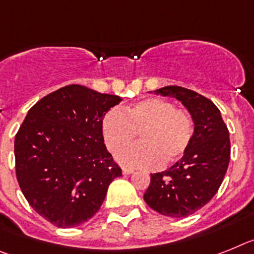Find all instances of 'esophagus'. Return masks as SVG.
<instances>
[{
    "label": "esophagus",
    "mask_w": 254,
    "mask_h": 254,
    "mask_svg": "<svg viewBox=\"0 0 254 254\" xmlns=\"http://www.w3.org/2000/svg\"><path fill=\"white\" fill-rule=\"evenodd\" d=\"M134 170L130 169V167H123V174L124 175H130V174H133Z\"/></svg>",
    "instance_id": "1"
}]
</instances>
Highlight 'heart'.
Returning <instances> with one entry per match:
<instances>
[{"label":"heart","instance_id":"obj_1","mask_svg":"<svg viewBox=\"0 0 254 254\" xmlns=\"http://www.w3.org/2000/svg\"><path fill=\"white\" fill-rule=\"evenodd\" d=\"M138 132L142 142L121 149L116 157L127 166L152 169L184 156L193 142L194 121L188 111L162 98H145L124 112L112 109L103 116V139L111 152L128 144Z\"/></svg>","mask_w":254,"mask_h":254}]
</instances>
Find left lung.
I'll return each instance as SVG.
<instances>
[{
	"label": "left lung",
	"mask_w": 254,
	"mask_h": 254,
	"mask_svg": "<svg viewBox=\"0 0 254 254\" xmlns=\"http://www.w3.org/2000/svg\"><path fill=\"white\" fill-rule=\"evenodd\" d=\"M182 101L194 121L193 142L175 165L151 174L145 203L169 217H187L212 199L221 185L230 161L229 130L220 110L202 94L169 85L154 90Z\"/></svg>",
	"instance_id": "1"
}]
</instances>
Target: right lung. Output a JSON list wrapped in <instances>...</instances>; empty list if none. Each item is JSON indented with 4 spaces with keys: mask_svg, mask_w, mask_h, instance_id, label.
Wrapping results in <instances>:
<instances>
[{
    "mask_svg": "<svg viewBox=\"0 0 254 254\" xmlns=\"http://www.w3.org/2000/svg\"><path fill=\"white\" fill-rule=\"evenodd\" d=\"M121 97L70 84L28 111L15 135V169L24 197L59 228L92 219L121 169L103 143L102 119Z\"/></svg>",
    "mask_w": 254,
    "mask_h": 254,
    "instance_id": "add662e5",
    "label": "right lung"
}]
</instances>
